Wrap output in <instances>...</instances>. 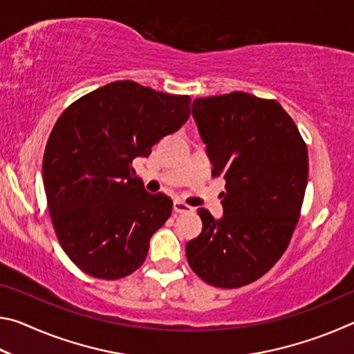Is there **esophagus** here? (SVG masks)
Instances as JSON below:
<instances>
[{
	"label": "esophagus",
	"instance_id": "1",
	"mask_svg": "<svg viewBox=\"0 0 354 354\" xmlns=\"http://www.w3.org/2000/svg\"><path fill=\"white\" fill-rule=\"evenodd\" d=\"M173 209H175L176 214H189V212H194V207L189 206V205H185L184 201H179V200L175 201V205H173Z\"/></svg>",
	"mask_w": 354,
	"mask_h": 354
}]
</instances>
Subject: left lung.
I'll use <instances>...</instances> for the list:
<instances>
[{
	"instance_id": "8db88e82",
	"label": "left lung",
	"mask_w": 354,
	"mask_h": 354,
	"mask_svg": "<svg viewBox=\"0 0 354 354\" xmlns=\"http://www.w3.org/2000/svg\"><path fill=\"white\" fill-rule=\"evenodd\" d=\"M192 115L226 192L220 220L198 209L203 231L185 256L205 283L236 289L266 274L289 247L306 192L308 148L274 100L245 92L196 98Z\"/></svg>"
}]
</instances>
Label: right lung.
Returning <instances> with one entry per match:
<instances>
[{
  "mask_svg": "<svg viewBox=\"0 0 354 354\" xmlns=\"http://www.w3.org/2000/svg\"><path fill=\"white\" fill-rule=\"evenodd\" d=\"M189 95L115 81L65 109L44 154L46 205L71 262L100 279L134 273L169 220L170 196L148 194L133 160L190 117Z\"/></svg>",
  "mask_w": 354,
  "mask_h": 354,
  "instance_id": "right-lung-1",
  "label": "right lung"
}]
</instances>
